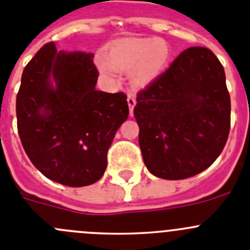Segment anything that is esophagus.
I'll return each mask as SVG.
<instances>
[{
  "label": "esophagus",
  "instance_id": "esophagus-1",
  "mask_svg": "<svg viewBox=\"0 0 250 250\" xmlns=\"http://www.w3.org/2000/svg\"><path fill=\"white\" fill-rule=\"evenodd\" d=\"M127 104H129V109H130V115L134 114V107L136 105V97H135V94L130 93L127 95Z\"/></svg>",
  "mask_w": 250,
  "mask_h": 250
}]
</instances>
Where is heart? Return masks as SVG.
Instances as JSON below:
<instances>
[{"mask_svg":"<svg viewBox=\"0 0 250 250\" xmlns=\"http://www.w3.org/2000/svg\"><path fill=\"white\" fill-rule=\"evenodd\" d=\"M170 48L162 40L151 38H124L107 48L104 59H98L104 73L111 68L119 72L131 70V79L139 86L147 85L167 67Z\"/></svg>","mask_w":250,"mask_h":250,"instance_id":"obj_1","label":"heart"}]
</instances>
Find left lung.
Here are the masks:
<instances>
[{
	"mask_svg": "<svg viewBox=\"0 0 250 250\" xmlns=\"http://www.w3.org/2000/svg\"><path fill=\"white\" fill-rule=\"evenodd\" d=\"M134 115L147 170L183 180L216 161L230 129V97L223 65L212 50L187 48L137 93Z\"/></svg>",
	"mask_w": 250,
	"mask_h": 250,
	"instance_id": "8db88e82",
	"label": "left lung"
}]
</instances>
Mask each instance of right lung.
I'll return each mask as SVG.
<instances>
[{"instance_id": "obj_1", "label": "right lung", "mask_w": 250, "mask_h": 250, "mask_svg": "<svg viewBox=\"0 0 250 250\" xmlns=\"http://www.w3.org/2000/svg\"><path fill=\"white\" fill-rule=\"evenodd\" d=\"M93 57L58 52L47 43L24 67L16 99L27 156L45 177L70 187L102 178L107 150L129 115L126 94L95 89L99 72Z\"/></svg>"}]
</instances>
